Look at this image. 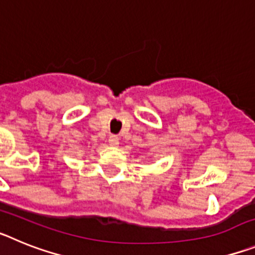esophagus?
I'll list each match as a JSON object with an SVG mask.
<instances>
[{
    "mask_svg": "<svg viewBox=\"0 0 255 255\" xmlns=\"http://www.w3.org/2000/svg\"><path fill=\"white\" fill-rule=\"evenodd\" d=\"M120 139H119V136H116V135H111L110 138H108V143H110V145L111 147H119V144H120Z\"/></svg>",
    "mask_w": 255,
    "mask_h": 255,
    "instance_id": "obj_1",
    "label": "esophagus"
}]
</instances>
